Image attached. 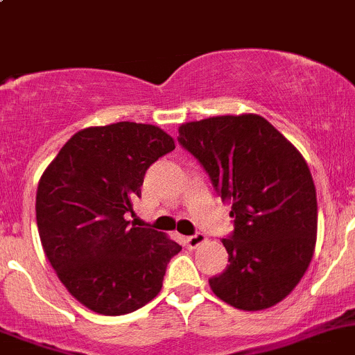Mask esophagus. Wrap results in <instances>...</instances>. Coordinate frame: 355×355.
Segmentation results:
<instances>
[{"label":"esophagus","instance_id":"obj_1","mask_svg":"<svg viewBox=\"0 0 355 355\" xmlns=\"http://www.w3.org/2000/svg\"><path fill=\"white\" fill-rule=\"evenodd\" d=\"M206 242H207V237L204 234H196L192 235V237L185 239V244H187L189 249H196V247L206 244Z\"/></svg>","mask_w":355,"mask_h":355}]
</instances>
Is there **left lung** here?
<instances>
[{
  "label": "left lung",
  "instance_id": "left-lung-1",
  "mask_svg": "<svg viewBox=\"0 0 355 355\" xmlns=\"http://www.w3.org/2000/svg\"><path fill=\"white\" fill-rule=\"evenodd\" d=\"M178 142L232 204L228 266L209 280L214 295L242 311L275 306L306 273L318 234L316 187L304 156L266 118L223 114L178 127Z\"/></svg>",
  "mask_w": 355,
  "mask_h": 355
}]
</instances>
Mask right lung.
Instances as JSON below:
<instances>
[{"mask_svg": "<svg viewBox=\"0 0 355 355\" xmlns=\"http://www.w3.org/2000/svg\"><path fill=\"white\" fill-rule=\"evenodd\" d=\"M159 127L118 121L71 135L42 173L35 218L60 282L87 309L120 316L159 293L182 250L168 235L128 225L146 170L173 151Z\"/></svg>", "mask_w": 355, "mask_h": 355, "instance_id": "add662e5", "label": "right lung"}]
</instances>
